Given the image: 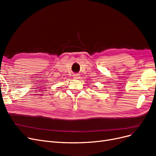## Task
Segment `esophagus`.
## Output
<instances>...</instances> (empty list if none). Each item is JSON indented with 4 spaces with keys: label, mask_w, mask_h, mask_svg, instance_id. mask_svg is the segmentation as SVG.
I'll return each mask as SVG.
<instances>
[{
    "label": "esophagus",
    "mask_w": 156,
    "mask_h": 156,
    "mask_svg": "<svg viewBox=\"0 0 156 156\" xmlns=\"http://www.w3.org/2000/svg\"><path fill=\"white\" fill-rule=\"evenodd\" d=\"M73 78L75 79H79V74H74L73 75Z\"/></svg>",
    "instance_id": "esophagus-1"
}]
</instances>
